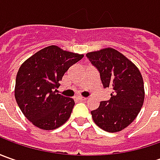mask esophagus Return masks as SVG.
Listing matches in <instances>:
<instances>
[{
  "instance_id": "obj_1",
  "label": "esophagus",
  "mask_w": 160,
  "mask_h": 160,
  "mask_svg": "<svg viewBox=\"0 0 160 160\" xmlns=\"http://www.w3.org/2000/svg\"><path fill=\"white\" fill-rule=\"evenodd\" d=\"M79 101H81V102H85L86 100H87V98H84V97H78L77 98Z\"/></svg>"
}]
</instances>
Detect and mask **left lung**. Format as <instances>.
I'll use <instances>...</instances> for the list:
<instances>
[{"mask_svg":"<svg viewBox=\"0 0 160 160\" xmlns=\"http://www.w3.org/2000/svg\"><path fill=\"white\" fill-rule=\"evenodd\" d=\"M100 72L104 88L113 90L110 99L91 111L92 119L102 130L119 132L128 126L140 112L144 102V83L138 68L113 48L86 54Z\"/></svg>","mask_w":160,"mask_h":160,"instance_id":"obj_1","label":"left lung"}]
</instances>
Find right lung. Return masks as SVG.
<instances>
[{"mask_svg":"<svg viewBox=\"0 0 160 160\" xmlns=\"http://www.w3.org/2000/svg\"><path fill=\"white\" fill-rule=\"evenodd\" d=\"M83 54L45 47L22 63L16 77L15 99L22 113L34 126L53 130L70 117L75 102L57 93L59 81Z\"/></svg>","mask_w":160,"mask_h":160,"instance_id":"1","label":"right lung"}]
</instances>
